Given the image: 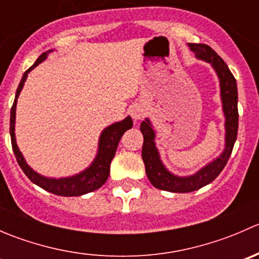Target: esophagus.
Segmentation results:
<instances>
[{
  "label": "esophagus",
  "mask_w": 259,
  "mask_h": 259,
  "mask_svg": "<svg viewBox=\"0 0 259 259\" xmlns=\"http://www.w3.org/2000/svg\"><path fill=\"white\" fill-rule=\"evenodd\" d=\"M130 113H132L133 119H134V120H140V119H142V117H144L145 109L143 108V106H140V105H134L132 108V111H130Z\"/></svg>",
  "instance_id": "34e87169"
}]
</instances>
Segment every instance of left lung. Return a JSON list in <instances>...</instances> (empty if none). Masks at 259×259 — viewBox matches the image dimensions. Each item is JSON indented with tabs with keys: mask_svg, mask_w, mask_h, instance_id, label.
<instances>
[{
	"mask_svg": "<svg viewBox=\"0 0 259 259\" xmlns=\"http://www.w3.org/2000/svg\"><path fill=\"white\" fill-rule=\"evenodd\" d=\"M189 49L195 54V57L209 62L217 72L221 83V99L223 106L224 127H226V145L224 150L218 158L211 160L207 165L193 176L178 177L170 173L164 166L159 151L155 146V130L151 126L149 119H145L140 125V130L144 137L142 156L145 164V171L148 179L155 188L171 193H189L200 189L213 182L221 174L231 156L234 143L238 133V91L233 74L228 69L222 57L204 44H188Z\"/></svg>",
	"mask_w": 259,
	"mask_h": 259,
	"instance_id": "1",
	"label": "left lung"
}]
</instances>
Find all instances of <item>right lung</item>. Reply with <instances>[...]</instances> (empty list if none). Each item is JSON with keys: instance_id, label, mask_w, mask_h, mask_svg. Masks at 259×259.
Listing matches in <instances>:
<instances>
[{"instance_id": "1", "label": "right lung", "mask_w": 259, "mask_h": 259, "mask_svg": "<svg viewBox=\"0 0 259 259\" xmlns=\"http://www.w3.org/2000/svg\"><path fill=\"white\" fill-rule=\"evenodd\" d=\"M52 50H50L48 52H44V54L36 60L35 64H33L27 71H25L22 79L20 81V85H18L16 91V96H15L14 105H12L11 108V117H10L11 144L18 165L21 166L23 173L26 174V177H27L33 184L38 185V187L48 190V192L52 193V194L61 195V197H77V195H83L86 194V193H90L99 189V188L103 187L104 183L108 180L109 174H110V164L111 160L114 159L115 153H116L117 145H119V142L120 139H121L122 134H124L126 130L133 127V120L130 116H126L124 120H121V121L114 122V124L105 127V129L103 130V133H101L100 139H99L98 154H96L95 159H94V161L91 163V165L89 166V168H86L85 170L76 174V176L59 179L48 178V177H44L41 176V174L36 173L32 168H30L28 164L26 163L22 153H21L20 149H18V146L16 144V137H15L17 98L20 96L21 90H22L23 85H25V81L27 79L28 72L32 69H35L38 64L45 61V59L48 57V54Z\"/></svg>"}]
</instances>
